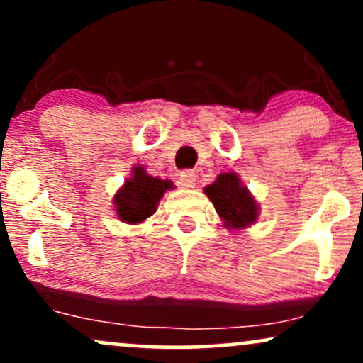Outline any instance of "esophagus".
<instances>
[{"mask_svg": "<svg viewBox=\"0 0 363 363\" xmlns=\"http://www.w3.org/2000/svg\"><path fill=\"white\" fill-rule=\"evenodd\" d=\"M196 172L194 170H182L181 177H179V184L182 187H194L196 184Z\"/></svg>", "mask_w": 363, "mask_h": 363, "instance_id": "esophagus-1", "label": "esophagus"}]
</instances>
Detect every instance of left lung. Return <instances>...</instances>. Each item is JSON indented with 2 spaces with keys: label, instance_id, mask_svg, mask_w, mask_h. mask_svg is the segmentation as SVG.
<instances>
[{
  "label": "left lung",
  "instance_id": "obj_1",
  "mask_svg": "<svg viewBox=\"0 0 363 363\" xmlns=\"http://www.w3.org/2000/svg\"><path fill=\"white\" fill-rule=\"evenodd\" d=\"M216 213L222 216L225 227H249L257 218V205L247 187L240 184L235 172L220 174L213 184L205 187Z\"/></svg>",
  "mask_w": 363,
  "mask_h": 363
}]
</instances>
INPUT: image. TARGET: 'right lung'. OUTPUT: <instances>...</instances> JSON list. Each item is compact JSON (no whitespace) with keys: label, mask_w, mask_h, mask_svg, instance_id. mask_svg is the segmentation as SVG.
Returning <instances> with one entry per match:
<instances>
[{"label":"right lung","mask_w":363,"mask_h":363,"mask_svg":"<svg viewBox=\"0 0 363 363\" xmlns=\"http://www.w3.org/2000/svg\"><path fill=\"white\" fill-rule=\"evenodd\" d=\"M172 182L148 176L141 167L133 169V177L124 182L116 194L114 205L119 220L126 223H140L157 211V205Z\"/></svg>","instance_id":"1"}]
</instances>
